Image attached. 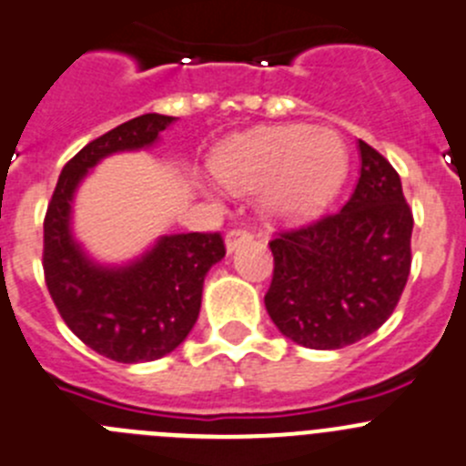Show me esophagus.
I'll return each mask as SVG.
<instances>
[{
    "mask_svg": "<svg viewBox=\"0 0 466 466\" xmlns=\"http://www.w3.org/2000/svg\"><path fill=\"white\" fill-rule=\"evenodd\" d=\"M253 238V234L248 232V229H232V232H228V237H225V248H228V253H234L241 243H248Z\"/></svg>",
    "mask_w": 466,
    "mask_h": 466,
    "instance_id": "34e87169",
    "label": "esophagus"
}]
</instances>
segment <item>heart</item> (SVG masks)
I'll use <instances>...</instances> for the list:
<instances>
[{"label":"heart","instance_id":"b5f03b06","mask_svg":"<svg viewBox=\"0 0 466 466\" xmlns=\"http://www.w3.org/2000/svg\"><path fill=\"white\" fill-rule=\"evenodd\" d=\"M208 165L225 188L262 186L264 208L278 218H308L340 190L347 149L333 130L273 126L229 137Z\"/></svg>","mask_w":466,"mask_h":466}]
</instances>
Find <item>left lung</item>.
Returning a JSON list of instances; mask_svg holds the SVG:
<instances>
[{
	"instance_id": "1",
	"label": "left lung",
	"mask_w": 466,
	"mask_h": 466,
	"mask_svg": "<svg viewBox=\"0 0 466 466\" xmlns=\"http://www.w3.org/2000/svg\"><path fill=\"white\" fill-rule=\"evenodd\" d=\"M359 181L338 213L273 238L264 306L278 331L310 350L370 336L395 310L411 267L414 216L389 160L359 140Z\"/></svg>"
}]
</instances>
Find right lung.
Listing matches in <instances>:
<instances>
[{
    "instance_id": "obj_1",
    "label": "right lung",
    "mask_w": 466,
    "mask_h": 466,
    "mask_svg": "<svg viewBox=\"0 0 466 466\" xmlns=\"http://www.w3.org/2000/svg\"><path fill=\"white\" fill-rule=\"evenodd\" d=\"M177 116L142 115L77 151L64 165L43 223V271L66 326L116 363H145L174 351L195 326L208 268L225 258L220 234H163L124 264L91 258L73 234V202L103 158L149 149Z\"/></svg>"
}]
</instances>
